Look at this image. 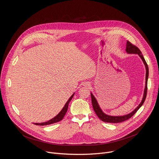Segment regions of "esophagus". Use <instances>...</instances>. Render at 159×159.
<instances>
[{"instance_id": "34e87169", "label": "esophagus", "mask_w": 159, "mask_h": 159, "mask_svg": "<svg viewBox=\"0 0 159 159\" xmlns=\"http://www.w3.org/2000/svg\"><path fill=\"white\" fill-rule=\"evenodd\" d=\"M84 85L86 86V87H89V86H90V83H89V82H85V83L84 84Z\"/></svg>"}]
</instances>
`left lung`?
I'll use <instances>...</instances> for the list:
<instances>
[{"mask_svg": "<svg viewBox=\"0 0 159 159\" xmlns=\"http://www.w3.org/2000/svg\"><path fill=\"white\" fill-rule=\"evenodd\" d=\"M126 52L128 54H136L138 55L140 58L142 59V61L143 62L145 66V69H146V75H145V89H144V91H143V98L142 99L141 102L139 104V105L136 107L132 112H129L128 115H125L123 116H111L109 115L104 113L101 108L99 106V104L93 95L92 93H90V96H91V100H92V104L93 109L96 112V114L97 116L99 117V118L102 120V121L106 122V123H121L123 121H125L129 118H130L131 116H133L136 112H137L140 107L143 105V102H145L146 96H147V81H148V67L147 64V62L143 58V56L141 52V51L139 50V48H137L134 45L132 44L130 42L127 41L126 42Z\"/></svg>", "mask_w": 159, "mask_h": 159, "instance_id": "obj_1", "label": "left lung"}]
</instances>
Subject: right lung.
Segmentation results:
<instances>
[{
    "label": "right lung",
    "instance_id": "add662e5",
    "mask_svg": "<svg viewBox=\"0 0 159 159\" xmlns=\"http://www.w3.org/2000/svg\"><path fill=\"white\" fill-rule=\"evenodd\" d=\"M74 93L70 97V98L69 99V100L67 101V102L65 103V106H63V107L62 108V109L60 111V112L58 113V114L55 116L53 118L50 120L49 121H46V122H44V123H34V125H39V126H44V125H51V124H53V123H57L61 120H62V119L63 118L64 116L65 115L66 112L68 110V107H69V104L70 102V101L72 100V99L73 98L74 96Z\"/></svg>",
    "mask_w": 159,
    "mask_h": 159
}]
</instances>
